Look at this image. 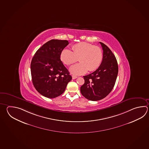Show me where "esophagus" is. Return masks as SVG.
<instances>
[{"instance_id": "esophagus-1", "label": "esophagus", "mask_w": 149, "mask_h": 149, "mask_svg": "<svg viewBox=\"0 0 149 149\" xmlns=\"http://www.w3.org/2000/svg\"><path fill=\"white\" fill-rule=\"evenodd\" d=\"M77 77V76H75V75H72V79H76Z\"/></svg>"}]
</instances>
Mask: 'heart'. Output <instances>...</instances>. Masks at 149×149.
Masks as SVG:
<instances>
[{"instance_id":"1","label":"heart","mask_w":149,"mask_h":149,"mask_svg":"<svg viewBox=\"0 0 149 149\" xmlns=\"http://www.w3.org/2000/svg\"><path fill=\"white\" fill-rule=\"evenodd\" d=\"M72 49V51L68 49H64L60 55L61 61L68 66L75 63L79 58L80 63L70 68L71 73L82 75L88 70L93 72L100 66L103 60V52L100 47L82 42L74 45Z\"/></svg>"}]
</instances>
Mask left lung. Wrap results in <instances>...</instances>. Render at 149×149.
<instances>
[{
    "label": "left lung",
    "instance_id": "8db88e82",
    "mask_svg": "<svg viewBox=\"0 0 149 149\" xmlns=\"http://www.w3.org/2000/svg\"><path fill=\"white\" fill-rule=\"evenodd\" d=\"M99 43L103 50L102 61L94 72L83 76L84 83L80 88L82 95L89 100H100L109 94L118 73L115 55L106 45Z\"/></svg>",
    "mask_w": 149,
    "mask_h": 149
}]
</instances>
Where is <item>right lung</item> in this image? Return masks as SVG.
Segmentation results:
<instances>
[{
    "mask_svg": "<svg viewBox=\"0 0 149 149\" xmlns=\"http://www.w3.org/2000/svg\"><path fill=\"white\" fill-rule=\"evenodd\" d=\"M68 44L67 40H51L37 50L32 59L31 72L34 86L45 97L61 95L72 79L60 58L61 52Z\"/></svg>",
    "mask_w": 149,
    "mask_h": 149,
    "instance_id": "1",
    "label": "right lung"
}]
</instances>
